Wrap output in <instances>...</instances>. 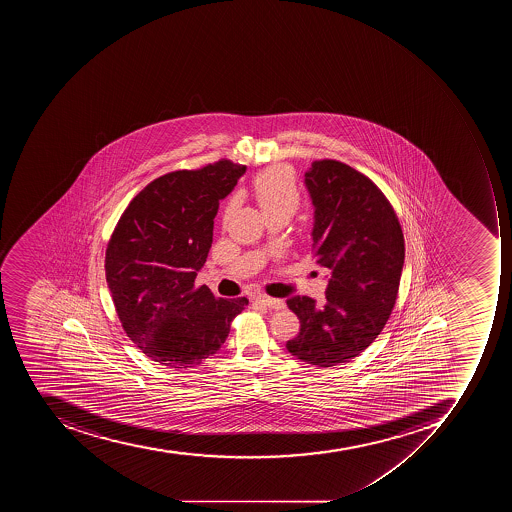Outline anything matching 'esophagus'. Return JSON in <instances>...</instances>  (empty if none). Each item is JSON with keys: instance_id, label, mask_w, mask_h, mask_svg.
<instances>
[{"instance_id": "esophagus-1", "label": "esophagus", "mask_w": 512, "mask_h": 512, "mask_svg": "<svg viewBox=\"0 0 512 512\" xmlns=\"http://www.w3.org/2000/svg\"><path fill=\"white\" fill-rule=\"evenodd\" d=\"M256 302L262 304V306L270 307V309H283V307H285L283 299L270 298V296H266V294L256 296Z\"/></svg>"}]
</instances>
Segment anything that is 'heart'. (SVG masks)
I'll use <instances>...</instances> for the list:
<instances>
[{
	"label": "heart",
	"instance_id": "b5f03b06",
	"mask_svg": "<svg viewBox=\"0 0 512 512\" xmlns=\"http://www.w3.org/2000/svg\"><path fill=\"white\" fill-rule=\"evenodd\" d=\"M254 195L266 216L275 213L293 214L298 208L301 194L294 173L288 166L277 165L264 169L254 178ZM238 197L232 198L226 206L224 219H229L237 210Z\"/></svg>",
	"mask_w": 512,
	"mask_h": 512
}]
</instances>
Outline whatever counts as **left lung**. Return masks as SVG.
Returning a JSON list of instances; mask_svg holds the SVG:
<instances>
[{
	"instance_id": "1",
	"label": "left lung",
	"mask_w": 512,
	"mask_h": 512,
	"mask_svg": "<svg viewBox=\"0 0 512 512\" xmlns=\"http://www.w3.org/2000/svg\"><path fill=\"white\" fill-rule=\"evenodd\" d=\"M304 182L314 205V259L331 275L325 306L309 296L286 301L301 322L286 349L315 367H334L362 354L383 331L399 293L405 242L391 203L357 169L318 160Z\"/></svg>"
}]
</instances>
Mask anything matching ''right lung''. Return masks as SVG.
Here are the masks:
<instances>
[{"instance_id":"obj_1","label":"right lung","mask_w":512,"mask_h":512,"mask_svg":"<svg viewBox=\"0 0 512 512\" xmlns=\"http://www.w3.org/2000/svg\"><path fill=\"white\" fill-rule=\"evenodd\" d=\"M245 166L230 160L165 174L131 200L105 250V278L123 330L166 368H194L221 349L248 299L195 288L219 200Z\"/></svg>"}]
</instances>
